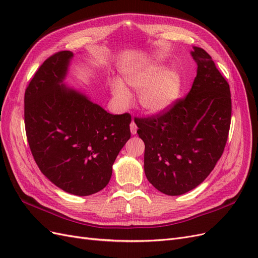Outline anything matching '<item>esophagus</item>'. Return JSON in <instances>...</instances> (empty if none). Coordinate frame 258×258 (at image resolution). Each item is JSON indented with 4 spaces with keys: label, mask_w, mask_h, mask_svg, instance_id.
I'll return each mask as SVG.
<instances>
[{
    "label": "esophagus",
    "mask_w": 258,
    "mask_h": 258,
    "mask_svg": "<svg viewBox=\"0 0 258 258\" xmlns=\"http://www.w3.org/2000/svg\"><path fill=\"white\" fill-rule=\"evenodd\" d=\"M130 131H131V134L132 135H137V131H138V126H137V123L132 120L131 121V123H130Z\"/></svg>",
    "instance_id": "obj_1"
}]
</instances>
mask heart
<instances>
[{
	"mask_svg": "<svg viewBox=\"0 0 258 258\" xmlns=\"http://www.w3.org/2000/svg\"><path fill=\"white\" fill-rule=\"evenodd\" d=\"M124 81L140 91V103L146 111L159 113L165 111L178 97L182 88V77L174 69L163 70L159 66H148L124 74ZM115 100L121 106L130 103V92L119 81L111 84Z\"/></svg>",
	"mask_w": 258,
	"mask_h": 258,
	"instance_id": "b5f03b06",
	"label": "heart"
}]
</instances>
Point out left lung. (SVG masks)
I'll return each instance as SVG.
<instances>
[{
	"label": "left lung",
	"mask_w": 258,
	"mask_h": 258,
	"mask_svg": "<svg viewBox=\"0 0 258 258\" xmlns=\"http://www.w3.org/2000/svg\"><path fill=\"white\" fill-rule=\"evenodd\" d=\"M191 56L198 68L187 96L158 114L135 118L145 144V175L169 196L205 181L221 158L230 128L229 84L205 49L194 47Z\"/></svg>",
	"instance_id": "left-lung-1"
}]
</instances>
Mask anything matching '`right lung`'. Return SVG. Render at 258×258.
Returning <instances> with one entry per match:
<instances>
[{"instance_id":"1","label":"right lung","mask_w":258,"mask_h":258,"mask_svg":"<svg viewBox=\"0 0 258 258\" xmlns=\"http://www.w3.org/2000/svg\"><path fill=\"white\" fill-rule=\"evenodd\" d=\"M72 57L58 51L38 68L25 92V126L42 173L62 190L89 196L110 182L131 116L107 113L62 84Z\"/></svg>"}]
</instances>
